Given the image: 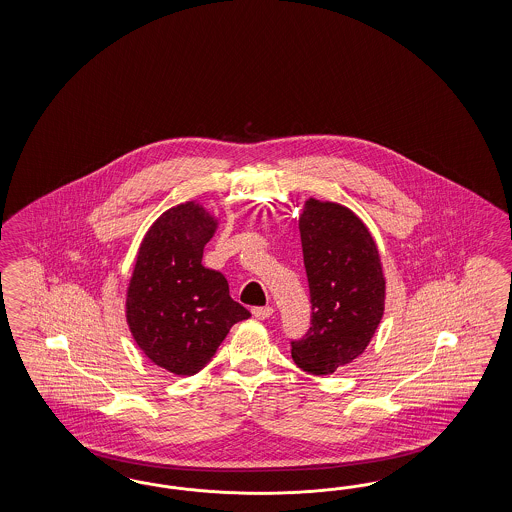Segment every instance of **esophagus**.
I'll return each mask as SVG.
<instances>
[{
    "instance_id": "esophagus-1",
    "label": "esophagus",
    "mask_w": 512,
    "mask_h": 512,
    "mask_svg": "<svg viewBox=\"0 0 512 512\" xmlns=\"http://www.w3.org/2000/svg\"><path fill=\"white\" fill-rule=\"evenodd\" d=\"M251 313H253L257 319L264 321V319H268V317H272V315H274V308H270V306H263V308H253Z\"/></svg>"
}]
</instances>
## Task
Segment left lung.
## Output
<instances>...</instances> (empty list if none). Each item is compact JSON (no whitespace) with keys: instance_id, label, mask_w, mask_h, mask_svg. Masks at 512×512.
I'll use <instances>...</instances> for the list:
<instances>
[{"instance_id":"1","label":"left lung","mask_w":512,"mask_h":512,"mask_svg":"<svg viewBox=\"0 0 512 512\" xmlns=\"http://www.w3.org/2000/svg\"><path fill=\"white\" fill-rule=\"evenodd\" d=\"M298 229L311 326L291 355L304 372L328 375L364 353L383 319V264L364 221L338 202L308 199Z\"/></svg>"}]
</instances>
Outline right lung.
<instances>
[{
	"mask_svg": "<svg viewBox=\"0 0 512 512\" xmlns=\"http://www.w3.org/2000/svg\"><path fill=\"white\" fill-rule=\"evenodd\" d=\"M217 219L201 204H178L142 238L125 298L127 325L140 351L174 375H195L231 326L248 319L221 272L202 266Z\"/></svg>",
	"mask_w": 512,
	"mask_h": 512,
	"instance_id": "add662e5",
	"label": "right lung"
}]
</instances>
